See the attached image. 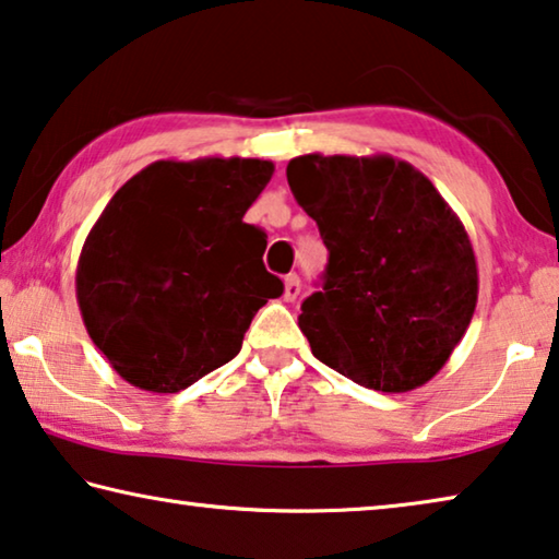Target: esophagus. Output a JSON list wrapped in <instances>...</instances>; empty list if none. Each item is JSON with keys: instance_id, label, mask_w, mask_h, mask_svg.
Listing matches in <instances>:
<instances>
[{"instance_id": "34e87169", "label": "esophagus", "mask_w": 559, "mask_h": 559, "mask_svg": "<svg viewBox=\"0 0 559 559\" xmlns=\"http://www.w3.org/2000/svg\"><path fill=\"white\" fill-rule=\"evenodd\" d=\"M299 292H302V282H299L297 274H287L285 277V299L287 302H295L299 297Z\"/></svg>"}]
</instances>
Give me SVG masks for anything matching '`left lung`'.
I'll use <instances>...</instances> for the list:
<instances>
[{"label": "left lung", "mask_w": 559, "mask_h": 559, "mask_svg": "<svg viewBox=\"0 0 559 559\" xmlns=\"http://www.w3.org/2000/svg\"><path fill=\"white\" fill-rule=\"evenodd\" d=\"M287 182L330 250L322 289L299 314L312 355L369 390L423 388L477 307L465 225L423 171L390 154H302Z\"/></svg>", "instance_id": "left-lung-1"}]
</instances>
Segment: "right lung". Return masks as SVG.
Returning <instances> with one entry per match:
<instances>
[{
  "label": "right lung",
  "mask_w": 559,
  "mask_h": 559,
  "mask_svg": "<svg viewBox=\"0 0 559 559\" xmlns=\"http://www.w3.org/2000/svg\"><path fill=\"white\" fill-rule=\"evenodd\" d=\"M270 159H159L119 187L76 262V302L115 372L179 392L242 347L252 317L282 295L264 231L242 219Z\"/></svg>",
  "instance_id": "obj_1"
}]
</instances>
